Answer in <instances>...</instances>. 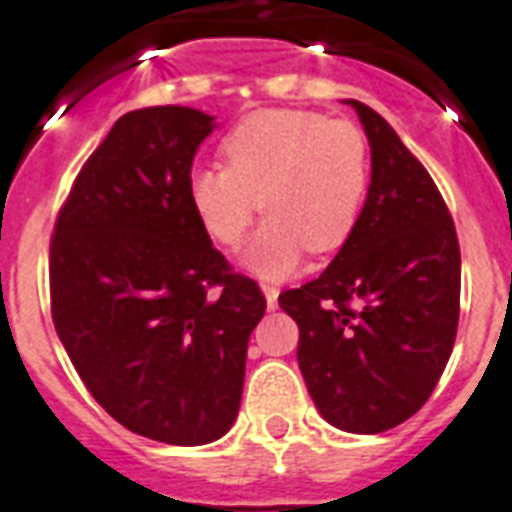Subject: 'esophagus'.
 <instances>
[{"mask_svg":"<svg viewBox=\"0 0 512 512\" xmlns=\"http://www.w3.org/2000/svg\"><path fill=\"white\" fill-rule=\"evenodd\" d=\"M265 300H268V311H276L279 308V289L273 287V284H263Z\"/></svg>","mask_w":512,"mask_h":512,"instance_id":"esophagus-1","label":"esophagus"}]
</instances>
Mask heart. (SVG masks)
<instances>
[{
    "label": "heart",
    "instance_id": "b5f03b06",
    "mask_svg": "<svg viewBox=\"0 0 512 512\" xmlns=\"http://www.w3.org/2000/svg\"><path fill=\"white\" fill-rule=\"evenodd\" d=\"M225 164L191 172L193 212L220 247H239L260 212L268 220L244 263L284 279L305 249L329 255L353 236L364 212L372 159L358 124L319 111L265 108L223 138Z\"/></svg>",
    "mask_w": 512,
    "mask_h": 512
}]
</instances>
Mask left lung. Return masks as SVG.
Wrapping results in <instances>:
<instances>
[{
	"instance_id": "left-lung-1",
	"label": "left lung",
	"mask_w": 512,
	"mask_h": 512,
	"mask_svg": "<svg viewBox=\"0 0 512 512\" xmlns=\"http://www.w3.org/2000/svg\"><path fill=\"white\" fill-rule=\"evenodd\" d=\"M372 146L356 231L319 279L279 295L324 420L382 433L428 401L460 321V241L444 196L374 108L350 100Z\"/></svg>"
}]
</instances>
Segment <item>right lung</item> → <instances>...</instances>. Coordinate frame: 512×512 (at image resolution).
Listing matches in <instances>:
<instances>
[{
  "instance_id": "right-lung-1",
  "label": "right lung",
  "mask_w": 512,
  "mask_h": 512,
  "mask_svg": "<svg viewBox=\"0 0 512 512\" xmlns=\"http://www.w3.org/2000/svg\"><path fill=\"white\" fill-rule=\"evenodd\" d=\"M212 116L124 114L82 164L50 239V311L92 398L164 444H209L241 404L247 342L265 313L193 212V154Z\"/></svg>"
}]
</instances>
